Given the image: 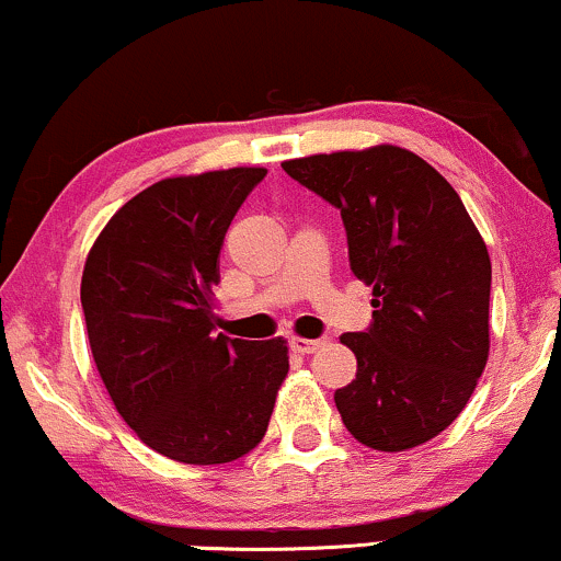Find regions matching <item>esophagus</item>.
Listing matches in <instances>:
<instances>
[{"mask_svg":"<svg viewBox=\"0 0 561 561\" xmlns=\"http://www.w3.org/2000/svg\"><path fill=\"white\" fill-rule=\"evenodd\" d=\"M290 346H293V351H298V354H313V351H319L324 346V341H311V337H293Z\"/></svg>","mask_w":561,"mask_h":561,"instance_id":"esophagus-1","label":"esophagus"}]
</instances>
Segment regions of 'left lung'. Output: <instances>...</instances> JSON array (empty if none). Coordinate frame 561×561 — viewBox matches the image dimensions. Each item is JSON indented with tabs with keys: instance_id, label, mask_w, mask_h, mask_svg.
Instances as JSON below:
<instances>
[{
	"instance_id": "8db88e82",
	"label": "left lung",
	"mask_w": 561,
	"mask_h": 561,
	"mask_svg": "<svg viewBox=\"0 0 561 561\" xmlns=\"http://www.w3.org/2000/svg\"><path fill=\"white\" fill-rule=\"evenodd\" d=\"M282 168L341 210L348 263L373 287V324L346 332L356 378L335 408L356 442L404 453L469 404L490 356L492 266L458 191L399 146L290 159Z\"/></svg>"
}]
</instances>
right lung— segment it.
Wrapping results in <instances>:
<instances>
[{
	"instance_id": "1",
	"label": "right lung",
	"mask_w": 561,
	"mask_h": 561,
	"mask_svg": "<svg viewBox=\"0 0 561 561\" xmlns=\"http://www.w3.org/2000/svg\"><path fill=\"white\" fill-rule=\"evenodd\" d=\"M263 175L164 178L111 215L84 261V324L103 386L138 439L178 463H231L261 445L290 370L285 337L215 332L220 244Z\"/></svg>"
}]
</instances>
